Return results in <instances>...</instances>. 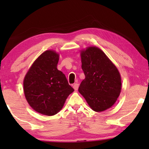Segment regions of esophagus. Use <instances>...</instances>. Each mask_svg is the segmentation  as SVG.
Segmentation results:
<instances>
[{"mask_svg": "<svg viewBox=\"0 0 149 149\" xmlns=\"http://www.w3.org/2000/svg\"><path fill=\"white\" fill-rule=\"evenodd\" d=\"M73 88H74V90H77L79 88V84L78 83H74V85H73Z\"/></svg>", "mask_w": 149, "mask_h": 149, "instance_id": "34e87169", "label": "esophagus"}]
</instances>
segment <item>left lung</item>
<instances>
[{"label":"left lung","mask_w":149,"mask_h":149,"mask_svg":"<svg viewBox=\"0 0 149 149\" xmlns=\"http://www.w3.org/2000/svg\"><path fill=\"white\" fill-rule=\"evenodd\" d=\"M85 79L79 91L94 111L111 108L121 92V79L117 68L99 48L90 47L81 52Z\"/></svg>","instance_id":"1"}]
</instances>
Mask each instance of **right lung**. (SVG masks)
I'll use <instances>...</instances> for the list:
<instances>
[{
  "label": "right lung",
  "instance_id": "obj_1",
  "mask_svg": "<svg viewBox=\"0 0 149 149\" xmlns=\"http://www.w3.org/2000/svg\"><path fill=\"white\" fill-rule=\"evenodd\" d=\"M58 61V54L46 51L36 59L24 78L26 98L32 109L42 115L58 113L74 91L65 74L57 68Z\"/></svg>",
  "mask_w": 149,
  "mask_h": 149
}]
</instances>
